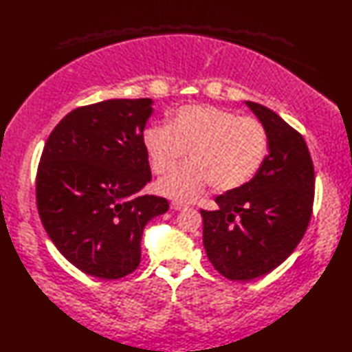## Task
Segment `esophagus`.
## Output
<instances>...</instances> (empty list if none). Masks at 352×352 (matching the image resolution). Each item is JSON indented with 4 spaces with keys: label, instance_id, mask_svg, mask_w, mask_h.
<instances>
[{
    "label": "esophagus",
    "instance_id": "esophagus-1",
    "mask_svg": "<svg viewBox=\"0 0 352 352\" xmlns=\"http://www.w3.org/2000/svg\"><path fill=\"white\" fill-rule=\"evenodd\" d=\"M188 204L182 203V201H172L170 203V208H174V210H182V208H186Z\"/></svg>",
    "mask_w": 352,
    "mask_h": 352
}]
</instances>
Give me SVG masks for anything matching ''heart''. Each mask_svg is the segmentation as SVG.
Here are the masks:
<instances>
[{"label": "heart", "mask_w": 352, "mask_h": 352, "mask_svg": "<svg viewBox=\"0 0 352 352\" xmlns=\"http://www.w3.org/2000/svg\"><path fill=\"white\" fill-rule=\"evenodd\" d=\"M144 146L155 174L170 170L189 149L190 162L163 177L157 190L169 198L192 199L210 183L218 192L250 183L266 160L269 136L257 118L210 104H188L169 124L148 126Z\"/></svg>", "instance_id": "b5f03b06"}]
</instances>
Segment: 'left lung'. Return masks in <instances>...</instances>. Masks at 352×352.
<instances>
[{
	"mask_svg": "<svg viewBox=\"0 0 352 352\" xmlns=\"http://www.w3.org/2000/svg\"><path fill=\"white\" fill-rule=\"evenodd\" d=\"M245 102L267 130L266 160L250 183L216 197L218 210H201L207 257L234 281L266 275L294 252L315 199V169L304 138L271 109Z\"/></svg>",
	"mask_w": 352,
	"mask_h": 352,
	"instance_id": "8db88e82",
	"label": "left lung"
}]
</instances>
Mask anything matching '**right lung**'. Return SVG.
Instances as JSON below:
<instances>
[{
	"label": "right lung",
	"instance_id": "add662e5",
	"mask_svg": "<svg viewBox=\"0 0 352 352\" xmlns=\"http://www.w3.org/2000/svg\"><path fill=\"white\" fill-rule=\"evenodd\" d=\"M153 100H107L78 107L51 131L37 166L43 228L87 275L118 280L136 271L140 241L168 199L139 195L151 180L144 130Z\"/></svg>",
	"mask_w": 352,
	"mask_h": 352
}]
</instances>
